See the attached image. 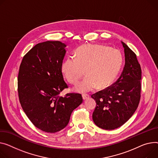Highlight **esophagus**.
Returning <instances> with one entry per match:
<instances>
[{
    "label": "esophagus",
    "mask_w": 158,
    "mask_h": 158,
    "mask_svg": "<svg viewBox=\"0 0 158 158\" xmlns=\"http://www.w3.org/2000/svg\"><path fill=\"white\" fill-rule=\"evenodd\" d=\"M82 99L84 100H87V99H88L89 98V94H82Z\"/></svg>",
    "instance_id": "obj_1"
}]
</instances>
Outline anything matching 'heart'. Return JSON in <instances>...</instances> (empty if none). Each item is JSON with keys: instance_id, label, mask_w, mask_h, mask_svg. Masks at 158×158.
<instances>
[{"instance_id": "heart-1", "label": "heart", "mask_w": 158, "mask_h": 158, "mask_svg": "<svg viewBox=\"0 0 158 158\" xmlns=\"http://www.w3.org/2000/svg\"><path fill=\"white\" fill-rule=\"evenodd\" d=\"M76 58H67L61 65V71L71 83L77 82L84 75L86 76L77 84L74 89L86 93L97 86L103 89L110 86L116 77L122 65L119 51L100 44H88L79 47Z\"/></svg>"}]
</instances>
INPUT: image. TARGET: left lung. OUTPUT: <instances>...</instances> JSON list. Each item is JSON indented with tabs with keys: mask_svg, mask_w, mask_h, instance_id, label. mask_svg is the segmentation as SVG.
<instances>
[{
	"mask_svg": "<svg viewBox=\"0 0 158 158\" xmlns=\"http://www.w3.org/2000/svg\"><path fill=\"white\" fill-rule=\"evenodd\" d=\"M125 64L119 78L106 89L91 95L97 106L93 120L99 128H118L132 116L140 99L142 70L134 52L123 42Z\"/></svg>",
	"mask_w": 158,
	"mask_h": 158,
	"instance_id": "left-lung-1",
	"label": "left lung"
}]
</instances>
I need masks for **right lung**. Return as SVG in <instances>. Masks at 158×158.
<instances>
[{
  "instance_id": "obj_1",
  "label": "right lung",
  "mask_w": 158,
  "mask_h": 158,
  "mask_svg": "<svg viewBox=\"0 0 158 158\" xmlns=\"http://www.w3.org/2000/svg\"><path fill=\"white\" fill-rule=\"evenodd\" d=\"M66 46L60 41L39 43L24 56L19 67L21 106L35 127L47 133L65 128L72 111L82 102L80 94L60 95L68 87L61 72Z\"/></svg>"
}]
</instances>
